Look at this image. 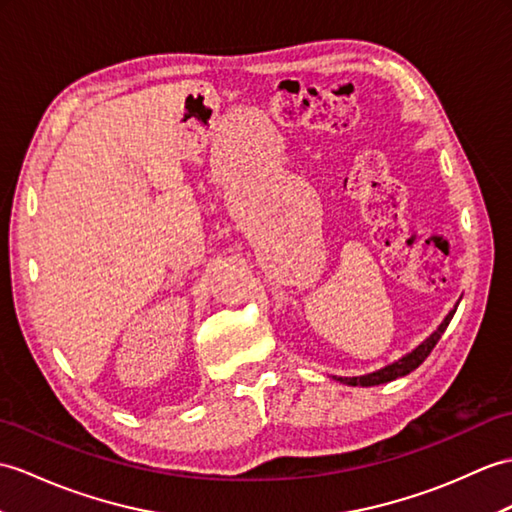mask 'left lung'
Instances as JSON below:
<instances>
[{
    "label": "left lung",
    "mask_w": 512,
    "mask_h": 512,
    "mask_svg": "<svg viewBox=\"0 0 512 512\" xmlns=\"http://www.w3.org/2000/svg\"><path fill=\"white\" fill-rule=\"evenodd\" d=\"M460 303V301H458ZM458 303L451 307L449 310V314L443 318V323L438 325L430 336H427L419 347H414L410 353H406V355H401L399 360H395V362H390V364H386V366H382V368H377V371H373V373H366V375H355V377H338V375H334V379L336 382H340V384H347V386H379V384H388V382H392V379H397V377H403V375H408V373H412L414 368H419V364H423V360L427 358V355L432 353V349L436 347V342L441 340V336L445 334V329H447V325L451 323V318H454V314H456V310H458Z\"/></svg>",
    "instance_id": "8db88e82"
}]
</instances>
